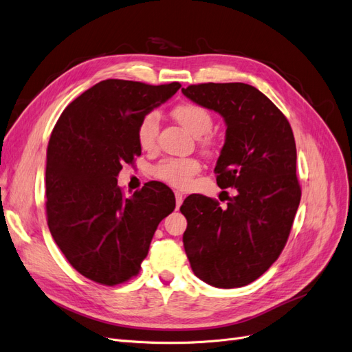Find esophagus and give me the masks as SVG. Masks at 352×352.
<instances>
[{"label": "esophagus", "instance_id": "1", "mask_svg": "<svg viewBox=\"0 0 352 352\" xmlns=\"http://www.w3.org/2000/svg\"><path fill=\"white\" fill-rule=\"evenodd\" d=\"M175 197H176V208H179L180 207V204H182L184 202V194L182 192H175Z\"/></svg>", "mask_w": 352, "mask_h": 352}]
</instances>
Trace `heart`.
<instances>
[{"label": "heart", "instance_id": "1", "mask_svg": "<svg viewBox=\"0 0 352 352\" xmlns=\"http://www.w3.org/2000/svg\"><path fill=\"white\" fill-rule=\"evenodd\" d=\"M173 117L194 136H202L211 131L212 117L198 104H180L173 110ZM160 113L153 110L142 116L136 127V140L145 151H153L157 146L160 132ZM199 163L194 158H166L153 167V176L162 182L176 188L189 185L190 177L198 173Z\"/></svg>", "mask_w": 352, "mask_h": 352}]
</instances>
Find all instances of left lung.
<instances>
[{
  "instance_id": "1",
  "label": "left lung",
  "mask_w": 352,
  "mask_h": 352,
  "mask_svg": "<svg viewBox=\"0 0 352 352\" xmlns=\"http://www.w3.org/2000/svg\"><path fill=\"white\" fill-rule=\"evenodd\" d=\"M182 92L225 119L226 141L214 173L221 189H236L228 208L204 195L184 201L185 252L206 283L225 289L245 286L278 260L300 206L291 124L247 83L189 85Z\"/></svg>"
}]
</instances>
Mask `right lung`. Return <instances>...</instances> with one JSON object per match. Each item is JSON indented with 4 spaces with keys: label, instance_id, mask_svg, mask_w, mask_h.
Segmentation results:
<instances>
[{
    "label": "right lung",
    "instance_id": "right-lung-1",
    "mask_svg": "<svg viewBox=\"0 0 352 352\" xmlns=\"http://www.w3.org/2000/svg\"><path fill=\"white\" fill-rule=\"evenodd\" d=\"M179 88V82L102 80L72 101L54 126L45 172L48 228L85 278L107 286L132 279L158 223L176 207L172 189L160 182L126 198L117 176L141 155L136 127L142 116Z\"/></svg>",
    "mask_w": 352,
    "mask_h": 352
}]
</instances>
